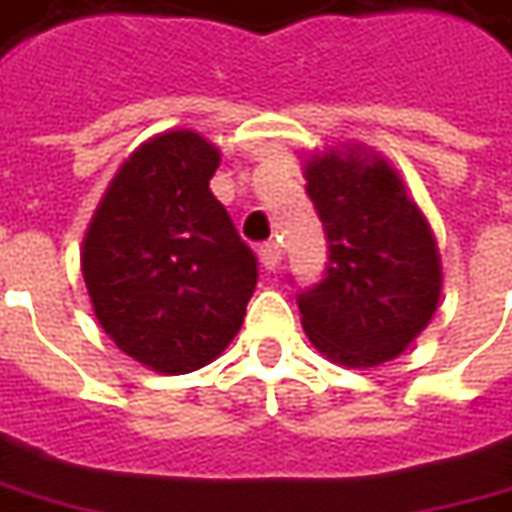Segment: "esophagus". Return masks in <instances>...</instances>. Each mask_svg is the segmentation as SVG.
<instances>
[{"mask_svg": "<svg viewBox=\"0 0 512 512\" xmlns=\"http://www.w3.org/2000/svg\"><path fill=\"white\" fill-rule=\"evenodd\" d=\"M259 259L267 270H273L281 262V248L276 242H264V245H259Z\"/></svg>", "mask_w": 512, "mask_h": 512, "instance_id": "esophagus-1", "label": "esophagus"}]
</instances>
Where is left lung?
<instances>
[{
    "label": "left lung",
    "mask_w": 512,
    "mask_h": 512,
    "mask_svg": "<svg viewBox=\"0 0 512 512\" xmlns=\"http://www.w3.org/2000/svg\"><path fill=\"white\" fill-rule=\"evenodd\" d=\"M304 174L329 242L324 279L298 290L304 332L344 366L397 358L440 301V256L420 208L380 157L329 152Z\"/></svg>",
    "instance_id": "8db88e82"
}]
</instances>
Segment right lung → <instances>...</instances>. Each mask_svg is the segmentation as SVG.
<instances>
[{
  "instance_id": "1",
  "label": "right lung",
  "mask_w": 512,
  "mask_h": 512,
  "mask_svg": "<svg viewBox=\"0 0 512 512\" xmlns=\"http://www.w3.org/2000/svg\"><path fill=\"white\" fill-rule=\"evenodd\" d=\"M219 152L166 132L129 154L92 216L81 270L104 332L154 372H194L231 344L256 253L211 194Z\"/></svg>"
}]
</instances>
